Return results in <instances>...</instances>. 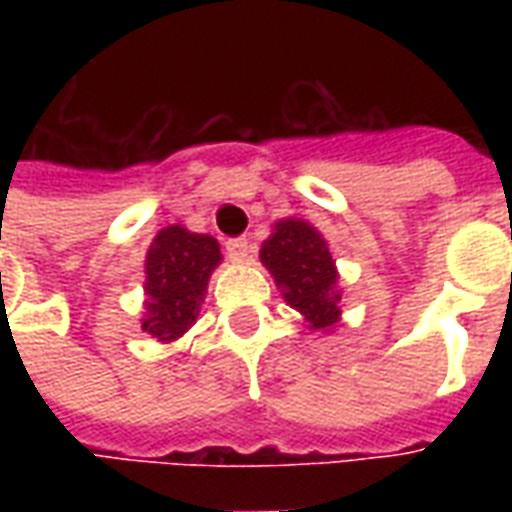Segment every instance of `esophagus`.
<instances>
[{"mask_svg": "<svg viewBox=\"0 0 512 512\" xmlns=\"http://www.w3.org/2000/svg\"><path fill=\"white\" fill-rule=\"evenodd\" d=\"M225 252L231 257L233 263H244L252 252V244H249L247 236H236V239L225 241Z\"/></svg>", "mask_w": 512, "mask_h": 512, "instance_id": "34e87169", "label": "esophagus"}]
</instances>
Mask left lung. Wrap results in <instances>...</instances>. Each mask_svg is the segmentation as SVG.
Segmentation results:
<instances>
[{
	"label": "left lung",
	"mask_w": 512,
	"mask_h": 512,
	"mask_svg": "<svg viewBox=\"0 0 512 512\" xmlns=\"http://www.w3.org/2000/svg\"><path fill=\"white\" fill-rule=\"evenodd\" d=\"M260 260L295 311L313 329L332 327L340 316L337 271L327 241L303 220H281L260 249Z\"/></svg>",
	"instance_id": "obj_1"
}]
</instances>
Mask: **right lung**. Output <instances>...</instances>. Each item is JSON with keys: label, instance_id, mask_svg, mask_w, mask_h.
I'll return each mask as SVG.
<instances>
[{"label": "right lung", "instance_id": "obj_1", "mask_svg": "<svg viewBox=\"0 0 512 512\" xmlns=\"http://www.w3.org/2000/svg\"><path fill=\"white\" fill-rule=\"evenodd\" d=\"M220 263V244L212 236L170 225L159 231L146 257V319L143 329L170 342L199 319L209 273Z\"/></svg>", "mask_w": 512, "mask_h": 512}]
</instances>
